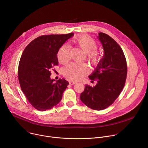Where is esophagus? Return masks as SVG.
<instances>
[{
	"label": "esophagus",
	"instance_id": "34e87169",
	"mask_svg": "<svg viewBox=\"0 0 148 148\" xmlns=\"http://www.w3.org/2000/svg\"><path fill=\"white\" fill-rule=\"evenodd\" d=\"M69 84L70 85H74V84H76V82H74L73 81H69Z\"/></svg>",
	"mask_w": 148,
	"mask_h": 148
}]
</instances>
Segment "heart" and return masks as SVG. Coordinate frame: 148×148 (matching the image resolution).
I'll return each instance as SVG.
<instances>
[{"mask_svg":"<svg viewBox=\"0 0 148 148\" xmlns=\"http://www.w3.org/2000/svg\"><path fill=\"white\" fill-rule=\"evenodd\" d=\"M87 55L88 60L94 64H97L100 60L99 54L96 51L97 44L91 37L87 36L76 37L73 40ZM70 49L69 46L63 45L59 50L57 57L61 64H66L70 60ZM88 73L87 66L82 63H71L64 70V75L70 80L78 81Z\"/></svg>","mask_w":148,"mask_h":148,"instance_id":"1","label":"heart"}]
</instances>
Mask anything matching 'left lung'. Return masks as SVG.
I'll use <instances>...</instances> for the list:
<instances>
[{
	"label": "left lung",
	"instance_id": "left-lung-1",
	"mask_svg": "<svg viewBox=\"0 0 148 148\" xmlns=\"http://www.w3.org/2000/svg\"><path fill=\"white\" fill-rule=\"evenodd\" d=\"M104 51L103 57L90 79H97L94 87L86 85L80 99L89 108L102 110L108 107L121 94L127 75V65L123 52L110 36L99 33L98 37Z\"/></svg>",
	"mask_w": 148,
	"mask_h": 148
}]
</instances>
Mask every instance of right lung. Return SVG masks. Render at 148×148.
I'll use <instances>...</instances> for the list:
<instances>
[{
    "label": "right lung",
    "instance_id": "add662e5",
    "mask_svg": "<svg viewBox=\"0 0 148 148\" xmlns=\"http://www.w3.org/2000/svg\"><path fill=\"white\" fill-rule=\"evenodd\" d=\"M74 35H44L26 46L21 56L18 77L23 92L32 106L38 111L50 110L62 99L69 82L50 78V69L58 64L57 53L65 42Z\"/></svg>",
    "mask_w": 148,
    "mask_h": 148
}]
</instances>
